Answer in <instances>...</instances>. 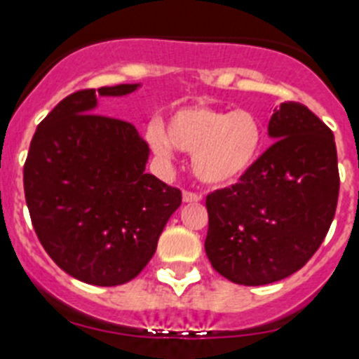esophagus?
Here are the masks:
<instances>
[{
    "mask_svg": "<svg viewBox=\"0 0 359 359\" xmlns=\"http://www.w3.org/2000/svg\"><path fill=\"white\" fill-rule=\"evenodd\" d=\"M182 201L186 204H197V202L202 201V197L198 193H193V191H184L182 193Z\"/></svg>",
    "mask_w": 359,
    "mask_h": 359,
    "instance_id": "esophagus-1",
    "label": "esophagus"
}]
</instances>
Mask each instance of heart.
<instances>
[{
  "instance_id": "obj_1",
  "label": "heart",
  "mask_w": 359,
  "mask_h": 359,
  "mask_svg": "<svg viewBox=\"0 0 359 359\" xmlns=\"http://www.w3.org/2000/svg\"><path fill=\"white\" fill-rule=\"evenodd\" d=\"M146 139L161 161H170L177 148L191 155V170L202 184L229 188L258 164L266 148V128L249 110L191 104L168 117L166 132L154 124Z\"/></svg>"
}]
</instances>
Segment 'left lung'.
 I'll use <instances>...</instances> for the list:
<instances>
[{
  "mask_svg": "<svg viewBox=\"0 0 359 359\" xmlns=\"http://www.w3.org/2000/svg\"><path fill=\"white\" fill-rule=\"evenodd\" d=\"M274 144L253 171L205 198V255L215 271L240 285L287 278L322 245L338 204L334 135L300 102L271 115Z\"/></svg>",
  "mask_w": 359,
  "mask_h": 359,
  "instance_id": "1",
  "label": "left lung"
}]
</instances>
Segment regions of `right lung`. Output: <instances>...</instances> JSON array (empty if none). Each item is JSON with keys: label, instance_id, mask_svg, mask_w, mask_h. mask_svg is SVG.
<instances>
[{"label": "right lung", "instance_id": "1", "mask_svg": "<svg viewBox=\"0 0 359 359\" xmlns=\"http://www.w3.org/2000/svg\"><path fill=\"white\" fill-rule=\"evenodd\" d=\"M141 86L65 97L37 126L25 162L37 238L65 273L90 285L135 278L182 202L179 189L144 171L149 148L135 126L97 115L99 97H126Z\"/></svg>", "mask_w": 359, "mask_h": 359}]
</instances>
